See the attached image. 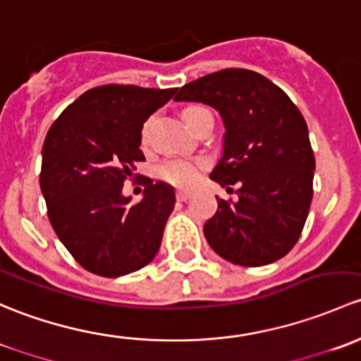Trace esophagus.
<instances>
[{
    "label": "esophagus",
    "mask_w": 361,
    "mask_h": 361,
    "mask_svg": "<svg viewBox=\"0 0 361 361\" xmlns=\"http://www.w3.org/2000/svg\"><path fill=\"white\" fill-rule=\"evenodd\" d=\"M177 200H179V202H188L189 198H191V192L189 191H177Z\"/></svg>",
    "instance_id": "esophagus-1"
}]
</instances>
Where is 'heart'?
I'll list each match as a JSON object with an SVG mask.
<instances>
[{"label": "heart", "instance_id": "1", "mask_svg": "<svg viewBox=\"0 0 361 361\" xmlns=\"http://www.w3.org/2000/svg\"><path fill=\"white\" fill-rule=\"evenodd\" d=\"M200 109H203V107L191 106L184 111V120L189 126H191L192 114L198 113ZM203 166H205V161H203V159H196V161H191V159H180V158L170 159V161L163 163V165L159 166V177L173 185L188 188V185L195 184L200 176V170H202Z\"/></svg>", "mask_w": 361, "mask_h": 361}]
</instances>
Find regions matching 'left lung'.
<instances>
[{
	"label": "left lung",
	"instance_id": "left-lung-1",
	"mask_svg": "<svg viewBox=\"0 0 361 361\" xmlns=\"http://www.w3.org/2000/svg\"><path fill=\"white\" fill-rule=\"evenodd\" d=\"M176 102L214 107L224 123L222 156L210 179L238 184L236 202L217 198L203 226L215 254L238 266H266L299 240L313 198L314 154L302 114L281 88L248 69L207 74Z\"/></svg>",
	"mask_w": 361,
	"mask_h": 361
}]
</instances>
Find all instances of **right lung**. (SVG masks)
<instances>
[{"instance_id":"obj_1","label":"right lung","mask_w":361,"mask_h":361,"mask_svg":"<svg viewBox=\"0 0 361 361\" xmlns=\"http://www.w3.org/2000/svg\"><path fill=\"white\" fill-rule=\"evenodd\" d=\"M176 88L106 85L74 100L47 133L42 185L48 219L69 254L90 273L118 278L147 266L158 254L176 205L166 182L147 180L132 205L123 182L140 151L142 126Z\"/></svg>"}]
</instances>
